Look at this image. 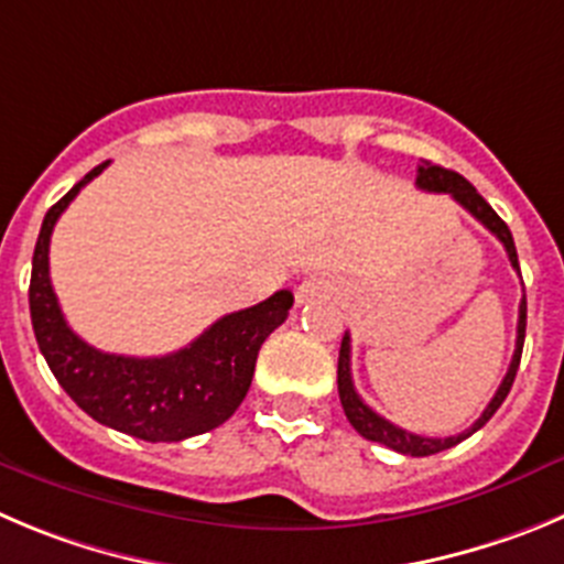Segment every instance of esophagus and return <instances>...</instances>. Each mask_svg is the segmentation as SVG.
I'll list each match as a JSON object with an SVG mask.
<instances>
[{
  "mask_svg": "<svg viewBox=\"0 0 564 564\" xmlns=\"http://www.w3.org/2000/svg\"><path fill=\"white\" fill-rule=\"evenodd\" d=\"M334 292H336L334 281H328V278L323 275H312L297 286V303H312V300L330 297Z\"/></svg>",
  "mask_w": 564,
  "mask_h": 564,
  "instance_id": "esophagus-1",
  "label": "esophagus"
}]
</instances>
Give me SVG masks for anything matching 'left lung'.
<instances>
[{"label":"left lung","mask_w":564,"mask_h":564,"mask_svg":"<svg viewBox=\"0 0 564 564\" xmlns=\"http://www.w3.org/2000/svg\"><path fill=\"white\" fill-rule=\"evenodd\" d=\"M417 188H423V192L451 194V197H454L462 208L470 210L473 217H476L478 223L489 230V234L498 236V241L507 247V256H509V261H512V267L520 272L518 250H514V239H512V234H509L507 223H503L496 210H492V205H489L487 199L476 192V186H473L470 181H465V177L456 175V172H451V170H442V166H436V163L423 161L417 166ZM523 339H525V294H523V300H520L518 341H514L512 365H509V370H507V376H503L498 392L492 394V401L487 403V409L481 412V417H478L470 429L462 431V434H456V436H445V440L440 436V440H436V436H420V434H412V431L401 429V425L389 423L387 417L376 414L365 401H361L359 392H356V387H354V376H350V334H345L341 336V347H339V370H336L341 409H345L350 425H354V429L359 431L365 440L381 442V445L398 451V454L431 456V454H440V451H448V448H454V445H459L462 440H467L470 434H476L481 425H487V420L492 417L498 409H501L503 401H507L509 389H512V383H514V376H518L520 354H523Z\"/></svg>","instance_id":"1"}]
</instances>
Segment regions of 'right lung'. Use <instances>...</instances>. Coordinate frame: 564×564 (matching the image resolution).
I'll list each match as a JSON object with an SVG mask.
<instances>
[{"label": "right lung", "instance_id": "add662e5", "mask_svg": "<svg viewBox=\"0 0 564 564\" xmlns=\"http://www.w3.org/2000/svg\"><path fill=\"white\" fill-rule=\"evenodd\" d=\"M110 161L68 188L41 225L30 275L35 339L66 394L108 429L147 442H181L223 425L245 401L258 350L289 317L294 294L281 289L258 306L225 314L192 345L155 359L102 354L68 328L50 281V239L57 217Z\"/></svg>", "mask_w": 564, "mask_h": 564}]
</instances>
